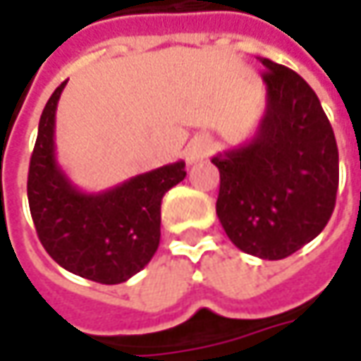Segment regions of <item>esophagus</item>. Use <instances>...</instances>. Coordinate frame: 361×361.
Listing matches in <instances>:
<instances>
[{"mask_svg":"<svg viewBox=\"0 0 361 361\" xmlns=\"http://www.w3.org/2000/svg\"><path fill=\"white\" fill-rule=\"evenodd\" d=\"M211 152H213V140H211V136H207V134H197V136L188 142L187 148H185V159H187L188 164L192 166V164H197V162H202Z\"/></svg>","mask_w":361,"mask_h":361,"instance_id":"obj_1","label":"esophagus"}]
</instances>
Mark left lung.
<instances>
[{"label": "left lung", "instance_id": "8db88e82", "mask_svg": "<svg viewBox=\"0 0 361 361\" xmlns=\"http://www.w3.org/2000/svg\"><path fill=\"white\" fill-rule=\"evenodd\" d=\"M265 66L267 104L249 142L219 152L216 216L235 247L285 259L313 241L336 207L338 145L317 94L293 70Z\"/></svg>", "mask_w": 361, "mask_h": 361}]
</instances>
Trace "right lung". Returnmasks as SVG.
<instances>
[{
    "mask_svg": "<svg viewBox=\"0 0 361 361\" xmlns=\"http://www.w3.org/2000/svg\"><path fill=\"white\" fill-rule=\"evenodd\" d=\"M66 82L49 96L37 126L27 201L37 237L66 271L116 285L145 269L160 243V202L185 176V160L136 174L116 187L84 192L56 159V110Z\"/></svg>",
    "mask_w": 361,
    "mask_h": 361,
    "instance_id": "1",
    "label": "right lung"
}]
</instances>
